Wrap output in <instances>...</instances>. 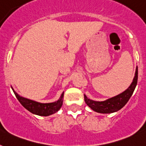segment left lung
Returning <instances> with one entry per match:
<instances>
[{
	"instance_id": "8db88e82",
	"label": "left lung",
	"mask_w": 146,
	"mask_h": 146,
	"mask_svg": "<svg viewBox=\"0 0 146 146\" xmlns=\"http://www.w3.org/2000/svg\"><path fill=\"white\" fill-rule=\"evenodd\" d=\"M137 78H138V69L137 67L133 82H131V86L128 88V89H126L123 93L104 102L93 101L88 99L87 96L84 95L85 102L93 110L97 113H111L118 111L123 108L129 100L137 83Z\"/></svg>"
}]
</instances>
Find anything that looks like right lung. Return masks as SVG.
Instances as JSON below:
<instances>
[{"label": "right lung", "instance_id": "obj_1", "mask_svg": "<svg viewBox=\"0 0 146 146\" xmlns=\"http://www.w3.org/2000/svg\"><path fill=\"white\" fill-rule=\"evenodd\" d=\"M13 90V88H12ZM14 94L16 96L18 101L20 102V104L23 105L26 110L33 114L41 115V116H47L50 115H52L53 113L58 111V110L61 108L62 104H63V96L64 94H62L61 97L58 101L52 103H46V104H42V103L36 102L32 101L30 99H25L22 96H19L14 90Z\"/></svg>", "mask_w": 146, "mask_h": 146}]
</instances>
